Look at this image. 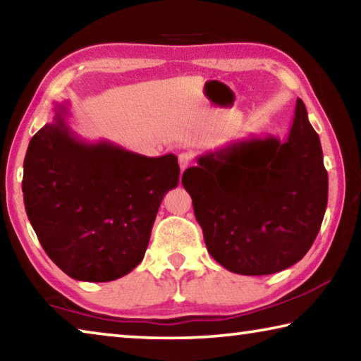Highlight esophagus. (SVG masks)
Returning <instances> with one entry per match:
<instances>
[{
  "label": "esophagus",
  "mask_w": 361,
  "mask_h": 361,
  "mask_svg": "<svg viewBox=\"0 0 361 361\" xmlns=\"http://www.w3.org/2000/svg\"><path fill=\"white\" fill-rule=\"evenodd\" d=\"M192 162H194V159L191 154H189V152H181V154L178 156V164H180L181 172H185L188 167H191Z\"/></svg>",
  "instance_id": "esophagus-1"
}]
</instances>
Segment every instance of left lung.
<instances>
[{"mask_svg":"<svg viewBox=\"0 0 361 361\" xmlns=\"http://www.w3.org/2000/svg\"><path fill=\"white\" fill-rule=\"evenodd\" d=\"M209 253L231 272L267 276L304 258L328 204L320 138L301 99L288 137H253L197 157L181 178Z\"/></svg>","mask_w":361,"mask_h":361,"instance_id":"8db88e82","label":"left lung"}]
</instances>
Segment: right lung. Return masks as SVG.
I'll return each instance as SVG.
<instances>
[{
	"instance_id": "right-lung-1",
	"label": "right lung",
	"mask_w": 361,
	"mask_h": 361,
	"mask_svg": "<svg viewBox=\"0 0 361 361\" xmlns=\"http://www.w3.org/2000/svg\"><path fill=\"white\" fill-rule=\"evenodd\" d=\"M56 111L30 140L23 161L27 216L66 276L111 282L142 262L159 205L178 185V159L85 143L65 122V105Z\"/></svg>"
}]
</instances>
